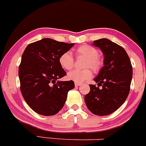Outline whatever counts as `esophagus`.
Segmentation results:
<instances>
[{"label":"esophagus","instance_id":"esophagus-1","mask_svg":"<svg viewBox=\"0 0 146 146\" xmlns=\"http://www.w3.org/2000/svg\"><path fill=\"white\" fill-rule=\"evenodd\" d=\"M81 86V83H75V86H76V87H78V86Z\"/></svg>","mask_w":146,"mask_h":146}]
</instances>
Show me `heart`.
<instances>
[{"mask_svg":"<svg viewBox=\"0 0 146 146\" xmlns=\"http://www.w3.org/2000/svg\"><path fill=\"white\" fill-rule=\"evenodd\" d=\"M76 54L77 57H83L86 58L84 68H90L94 72L99 71L101 68V60L99 58V52L97 49L90 45H85L76 49ZM60 66L66 70H70L74 66V58L70 52H65L59 57ZM92 76L91 70L86 69L84 70H72L68 74V78L75 83H81L90 79Z\"/></svg>","mask_w":146,"mask_h":146,"instance_id":"b5f03b06","label":"heart"}]
</instances>
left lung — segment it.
<instances>
[{
  "instance_id": "obj_1",
  "label": "left lung",
  "mask_w": 146,
  "mask_h": 146,
  "mask_svg": "<svg viewBox=\"0 0 146 146\" xmlns=\"http://www.w3.org/2000/svg\"><path fill=\"white\" fill-rule=\"evenodd\" d=\"M92 44L104 54V65L94 79L98 86L90 85V91L85 96V102L94 114L108 115L119 108L128 96L132 64L123 47L109 39H99Z\"/></svg>"
}]
</instances>
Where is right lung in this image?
I'll return each mask as SVG.
<instances>
[{"label": "right lung", "mask_w": 146, "mask_h": 146, "mask_svg": "<svg viewBox=\"0 0 146 146\" xmlns=\"http://www.w3.org/2000/svg\"><path fill=\"white\" fill-rule=\"evenodd\" d=\"M74 45L42 38L25 50L19 68L21 92L27 104L38 114H57L64 106L68 92L74 88L72 81H58L66 75L59 57Z\"/></svg>", "instance_id": "1"}]
</instances>
